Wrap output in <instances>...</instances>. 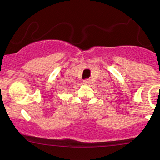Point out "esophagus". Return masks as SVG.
I'll list each match as a JSON object with an SVG mask.
<instances>
[{"instance_id":"34e87169","label":"esophagus","mask_w":160,"mask_h":160,"mask_svg":"<svg viewBox=\"0 0 160 160\" xmlns=\"http://www.w3.org/2000/svg\"><path fill=\"white\" fill-rule=\"evenodd\" d=\"M91 80H89V79H86V80H83V83L84 84H89L90 83Z\"/></svg>"}]
</instances>
